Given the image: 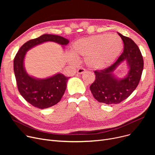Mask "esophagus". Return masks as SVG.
Returning <instances> with one entry per match:
<instances>
[{
    "instance_id": "34e87169",
    "label": "esophagus",
    "mask_w": 155,
    "mask_h": 155,
    "mask_svg": "<svg viewBox=\"0 0 155 155\" xmlns=\"http://www.w3.org/2000/svg\"><path fill=\"white\" fill-rule=\"evenodd\" d=\"M85 72V70L84 68H79L77 70V73L79 75L82 74V73Z\"/></svg>"
}]
</instances>
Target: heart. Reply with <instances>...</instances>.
<instances>
[{"label":"heart","instance_id":"1","mask_svg":"<svg viewBox=\"0 0 155 155\" xmlns=\"http://www.w3.org/2000/svg\"><path fill=\"white\" fill-rule=\"evenodd\" d=\"M123 48L120 38L114 35H99L83 38L73 43L68 61L77 63V58L85 57L88 67L102 70L110 66L118 58Z\"/></svg>","mask_w":155,"mask_h":155}]
</instances>
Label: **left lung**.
<instances>
[{
    "instance_id": "obj_1",
    "label": "left lung",
    "mask_w": 155,
    "mask_h": 155,
    "mask_svg": "<svg viewBox=\"0 0 155 155\" xmlns=\"http://www.w3.org/2000/svg\"><path fill=\"white\" fill-rule=\"evenodd\" d=\"M124 43V51L117 60L109 67L95 70V80L90 89L94 98L108 105L123 101L131 95L139 84L144 67L143 58L139 48L129 38L117 32ZM126 62L129 71L123 79H117L113 73L122 63Z\"/></svg>"
}]
</instances>
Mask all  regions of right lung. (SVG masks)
I'll return each instance as SVG.
<instances>
[{
	"label": "right lung",
	"mask_w": 155,
	"mask_h": 155,
	"mask_svg": "<svg viewBox=\"0 0 155 155\" xmlns=\"http://www.w3.org/2000/svg\"><path fill=\"white\" fill-rule=\"evenodd\" d=\"M47 41L55 42L63 47L69 43L68 39L62 36L45 34L24 43L14 60V71L19 93L28 102L41 109L53 106L60 101L70 78L58 73L52 77L39 79L30 76L26 72L24 65L26 52Z\"/></svg>",
	"instance_id": "right-lung-1"
}]
</instances>
